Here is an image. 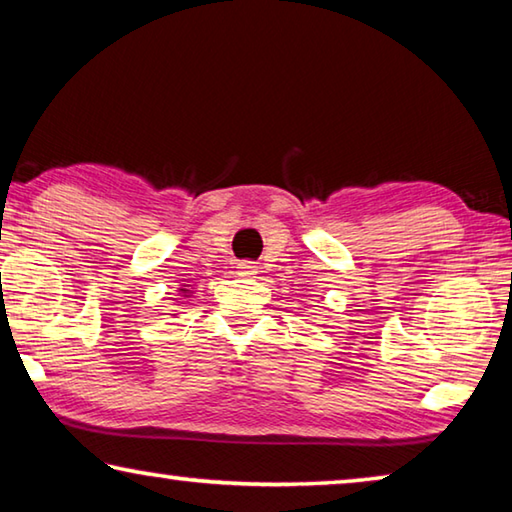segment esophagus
I'll use <instances>...</instances> for the list:
<instances>
[{"mask_svg": "<svg viewBox=\"0 0 512 512\" xmlns=\"http://www.w3.org/2000/svg\"><path fill=\"white\" fill-rule=\"evenodd\" d=\"M237 271H239V275H244V277H253L257 273V266L253 262H239Z\"/></svg>", "mask_w": 512, "mask_h": 512, "instance_id": "obj_1", "label": "esophagus"}]
</instances>
